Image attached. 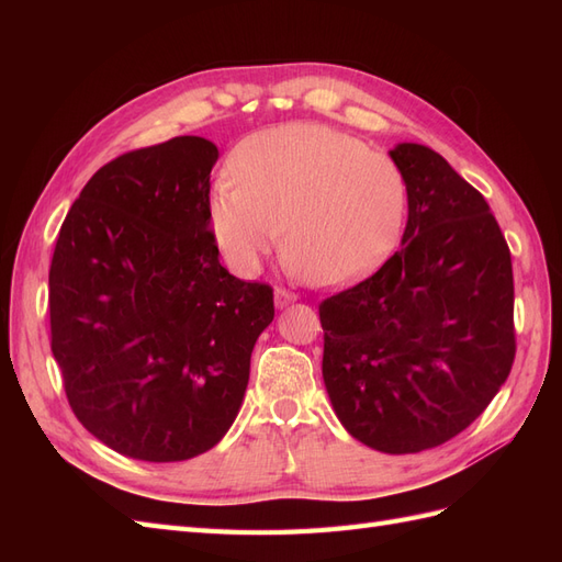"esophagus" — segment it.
Wrapping results in <instances>:
<instances>
[{
	"mask_svg": "<svg viewBox=\"0 0 562 562\" xmlns=\"http://www.w3.org/2000/svg\"><path fill=\"white\" fill-rule=\"evenodd\" d=\"M297 300V295L295 293H291V291H285V288H277L274 291V302H277V307H285V304H291V302H295Z\"/></svg>",
	"mask_w": 562,
	"mask_h": 562,
	"instance_id": "esophagus-1",
	"label": "esophagus"
}]
</instances>
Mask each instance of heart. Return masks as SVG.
Returning a JSON list of instances; mask_svg holds the SVG:
<instances>
[{
	"instance_id": "heart-1",
	"label": "heart",
	"mask_w": 562,
	"mask_h": 562,
	"mask_svg": "<svg viewBox=\"0 0 562 562\" xmlns=\"http://www.w3.org/2000/svg\"><path fill=\"white\" fill-rule=\"evenodd\" d=\"M232 176L211 190L215 241L239 274H255L281 244L312 285H335L375 262L405 213L398 166L361 140L318 124L248 135Z\"/></svg>"
}]
</instances>
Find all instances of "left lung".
Masks as SVG:
<instances>
[{"label":"left lung","instance_id":"8db88e82","mask_svg":"<svg viewBox=\"0 0 562 562\" xmlns=\"http://www.w3.org/2000/svg\"><path fill=\"white\" fill-rule=\"evenodd\" d=\"M405 180L401 248L321 302L323 382L363 446L407 454L464 431L516 356L512 252L483 194L417 143L389 151Z\"/></svg>","mask_w":562,"mask_h":562}]
</instances>
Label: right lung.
<instances>
[{"mask_svg":"<svg viewBox=\"0 0 562 562\" xmlns=\"http://www.w3.org/2000/svg\"><path fill=\"white\" fill-rule=\"evenodd\" d=\"M217 157L211 140L180 135L105 164L67 213L48 269L50 351L72 413L143 462L220 443L274 318L271 285L217 260Z\"/></svg>","mask_w":562,"mask_h":562,"instance_id":"1","label":"right lung"}]
</instances>
